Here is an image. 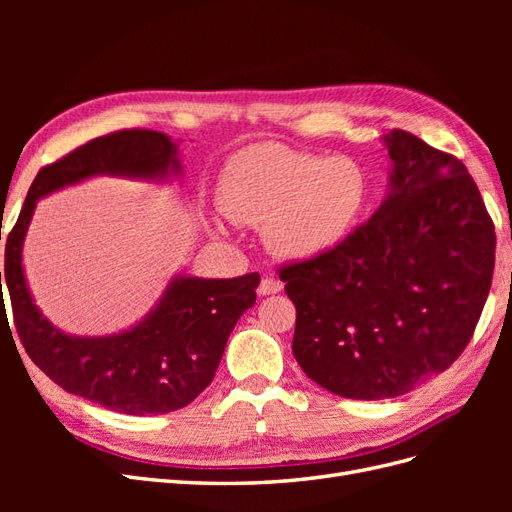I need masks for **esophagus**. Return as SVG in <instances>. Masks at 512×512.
Listing matches in <instances>:
<instances>
[{
	"mask_svg": "<svg viewBox=\"0 0 512 512\" xmlns=\"http://www.w3.org/2000/svg\"><path fill=\"white\" fill-rule=\"evenodd\" d=\"M282 288H284V284H282L280 280H275V277L265 275V277H262V280H260V284H258V294H262V297H267V294L282 292Z\"/></svg>",
	"mask_w": 512,
	"mask_h": 512,
	"instance_id": "obj_1",
	"label": "esophagus"
}]
</instances>
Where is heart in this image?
Here are the masks:
<instances>
[{
	"label": "heart",
	"mask_w": 512,
	"mask_h": 512,
	"mask_svg": "<svg viewBox=\"0 0 512 512\" xmlns=\"http://www.w3.org/2000/svg\"><path fill=\"white\" fill-rule=\"evenodd\" d=\"M369 200L365 166L350 156L258 145L232 160L220 205L232 222L264 226L271 252L309 260L344 243Z\"/></svg>",
	"instance_id": "heart-1"
}]
</instances>
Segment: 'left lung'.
<instances>
[{
	"mask_svg": "<svg viewBox=\"0 0 512 512\" xmlns=\"http://www.w3.org/2000/svg\"><path fill=\"white\" fill-rule=\"evenodd\" d=\"M391 192L335 250L280 269L297 307L292 352L348 399L404 395L451 367L491 288L495 228L468 168L393 130Z\"/></svg>",
	"mask_w": 512,
	"mask_h": 512,
	"instance_id": "obj_1",
	"label": "left lung"
}]
</instances>
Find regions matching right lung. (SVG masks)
<instances>
[{"label": "right lung", "mask_w": 512, "mask_h": 512, "mask_svg": "<svg viewBox=\"0 0 512 512\" xmlns=\"http://www.w3.org/2000/svg\"><path fill=\"white\" fill-rule=\"evenodd\" d=\"M170 173H179V160L177 145L166 134L134 128L98 136L40 168L6 241L4 284L29 359L64 391L123 414L173 412L207 389L230 331L256 303L260 275L232 280L181 275L134 329L111 337H74L53 327L34 305L21 265L23 239L36 200L59 188L94 175L164 179Z\"/></svg>", "instance_id": "add662e5"}]
</instances>
